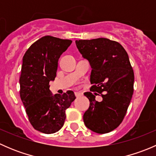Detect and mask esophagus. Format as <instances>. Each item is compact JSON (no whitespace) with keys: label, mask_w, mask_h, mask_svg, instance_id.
Instances as JSON below:
<instances>
[{"label":"esophagus","mask_w":156,"mask_h":156,"mask_svg":"<svg viewBox=\"0 0 156 156\" xmlns=\"http://www.w3.org/2000/svg\"><path fill=\"white\" fill-rule=\"evenodd\" d=\"M75 97H81V96L83 95L82 93H81V92H75Z\"/></svg>","instance_id":"1"}]
</instances>
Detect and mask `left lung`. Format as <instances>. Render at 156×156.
I'll list each match as a JSON object with an SVG mask.
<instances>
[{
  "label": "left lung",
  "instance_id": "8db88e82",
  "mask_svg": "<svg viewBox=\"0 0 156 156\" xmlns=\"http://www.w3.org/2000/svg\"><path fill=\"white\" fill-rule=\"evenodd\" d=\"M75 44L92 68L90 90L103 97L98 102L96 93H84L90 106L83 116L84 122L92 131L108 133L122 122L133 95L134 75L128 55L119 42L108 38L78 40Z\"/></svg>",
  "mask_w": 156,
  "mask_h": 156
}]
</instances>
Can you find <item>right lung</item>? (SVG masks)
I'll return each mask as SVG.
<instances>
[{
	"label": "right lung",
	"mask_w": 156,
	"mask_h": 156,
	"mask_svg": "<svg viewBox=\"0 0 156 156\" xmlns=\"http://www.w3.org/2000/svg\"><path fill=\"white\" fill-rule=\"evenodd\" d=\"M72 41L47 35L30 46L23 59L20 98L35 130L53 133L63 126L66 110L75 100L72 90L53 96L49 83L56 78L58 60Z\"/></svg>",
	"instance_id": "obj_1"
}]
</instances>
